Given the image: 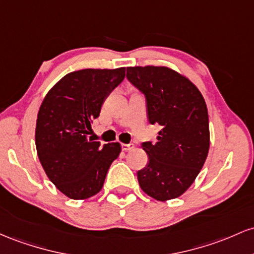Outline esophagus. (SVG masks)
<instances>
[{"label": "esophagus", "mask_w": 254, "mask_h": 254, "mask_svg": "<svg viewBox=\"0 0 254 254\" xmlns=\"http://www.w3.org/2000/svg\"><path fill=\"white\" fill-rule=\"evenodd\" d=\"M132 149H134V145H133V144H122V150H124L125 152H127V151H130Z\"/></svg>", "instance_id": "esophagus-1"}]
</instances>
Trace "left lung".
<instances>
[{
  "label": "left lung",
  "instance_id": "obj_1",
  "mask_svg": "<svg viewBox=\"0 0 254 254\" xmlns=\"http://www.w3.org/2000/svg\"><path fill=\"white\" fill-rule=\"evenodd\" d=\"M127 78L146 97L150 124H158L156 144L142 142L149 163L138 172L147 195L167 201L184 194L195 180L210 147L209 115L198 87L165 65L127 67Z\"/></svg>",
  "mask_w": 254,
  "mask_h": 254
}]
</instances>
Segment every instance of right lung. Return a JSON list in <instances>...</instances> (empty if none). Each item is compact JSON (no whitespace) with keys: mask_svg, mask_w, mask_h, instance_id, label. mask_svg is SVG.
Segmentation results:
<instances>
[{"mask_svg":"<svg viewBox=\"0 0 254 254\" xmlns=\"http://www.w3.org/2000/svg\"><path fill=\"white\" fill-rule=\"evenodd\" d=\"M126 68L68 73L43 99L36 124L37 155L49 180L68 198L84 200L103 187L120 142L102 146L89 138L105 98L125 79Z\"/></svg>","mask_w":254,"mask_h":254,"instance_id":"add662e5","label":"right lung"}]
</instances>
